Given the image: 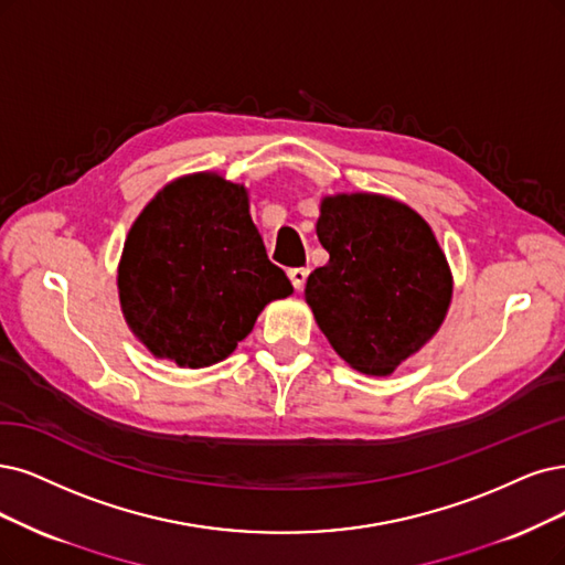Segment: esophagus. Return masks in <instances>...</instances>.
I'll return each mask as SVG.
<instances>
[{
    "mask_svg": "<svg viewBox=\"0 0 565 565\" xmlns=\"http://www.w3.org/2000/svg\"><path fill=\"white\" fill-rule=\"evenodd\" d=\"M307 277H309V269H307V267H294V269H288V279H290V284H294L296 290H302V288H305Z\"/></svg>",
    "mask_w": 565,
    "mask_h": 565,
    "instance_id": "1",
    "label": "esophagus"
}]
</instances>
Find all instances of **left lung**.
<instances>
[{"mask_svg":"<svg viewBox=\"0 0 565 565\" xmlns=\"http://www.w3.org/2000/svg\"><path fill=\"white\" fill-rule=\"evenodd\" d=\"M317 235L330 260L309 275L305 300L351 367L386 377L447 317L443 248L414 209L374 193L323 198Z\"/></svg>","mask_w":565,"mask_h":565,"instance_id":"8db88e82","label":"left lung"}]
</instances>
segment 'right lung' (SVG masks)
Wrapping results in <instances>:
<instances>
[{"label":"right lung","instance_id":"obj_1","mask_svg":"<svg viewBox=\"0 0 565 565\" xmlns=\"http://www.w3.org/2000/svg\"><path fill=\"white\" fill-rule=\"evenodd\" d=\"M290 294L246 188L214 172L167 183L132 223L118 265L125 321L153 356L181 367L227 359L263 307Z\"/></svg>","mask_w":565,"mask_h":565}]
</instances>
